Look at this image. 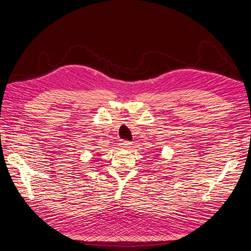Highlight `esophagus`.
Instances as JSON below:
<instances>
[{"label":"esophagus","mask_w":251,"mask_h":251,"mask_svg":"<svg viewBox=\"0 0 251 251\" xmlns=\"http://www.w3.org/2000/svg\"><path fill=\"white\" fill-rule=\"evenodd\" d=\"M119 145H120V147L125 148V149H126V148H129V147H130L131 143H130V142H128V141H125V140H121Z\"/></svg>","instance_id":"1"}]
</instances>
